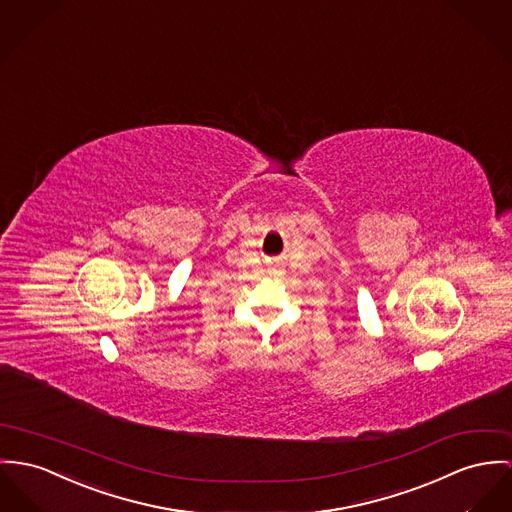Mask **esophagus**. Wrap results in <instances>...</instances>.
I'll return each instance as SVG.
<instances>
[{
  "label": "esophagus",
  "instance_id": "obj_1",
  "mask_svg": "<svg viewBox=\"0 0 512 512\" xmlns=\"http://www.w3.org/2000/svg\"><path fill=\"white\" fill-rule=\"evenodd\" d=\"M271 273H273V275H280V265H273V267H271Z\"/></svg>",
  "mask_w": 512,
  "mask_h": 512
}]
</instances>
